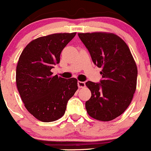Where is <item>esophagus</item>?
<instances>
[{"label":"esophagus","mask_w":151,"mask_h":151,"mask_svg":"<svg viewBox=\"0 0 151 151\" xmlns=\"http://www.w3.org/2000/svg\"><path fill=\"white\" fill-rule=\"evenodd\" d=\"M77 85H78L79 88H84V87L85 86V82L78 81L77 82Z\"/></svg>","instance_id":"esophagus-1"}]
</instances>
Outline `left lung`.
Listing matches in <instances>:
<instances>
[{"label": "left lung", "instance_id": "1", "mask_svg": "<svg viewBox=\"0 0 151 151\" xmlns=\"http://www.w3.org/2000/svg\"><path fill=\"white\" fill-rule=\"evenodd\" d=\"M93 62L102 68L99 83L88 81L91 97L85 102L88 115L101 121L121 115L136 91L137 68L129 47L113 33H78Z\"/></svg>", "mask_w": 151, "mask_h": 151}]
</instances>
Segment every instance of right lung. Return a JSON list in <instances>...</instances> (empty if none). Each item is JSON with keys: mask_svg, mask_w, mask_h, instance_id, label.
Instances as JSON below:
<instances>
[{"mask_svg": "<svg viewBox=\"0 0 151 151\" xmlns=\"http://www.w3.org/2000/svg\"><path fill=\"white\" fill-rule=\"evenodd\" d=\"M76 33H55L28 44L18 60L16 83L29 112L43 122H52L65 113L68 101L77 90L75 78L53 76L51 69L60 63V55Z\"/></svg>", "mask_w": 151, "mask_h": 151, "instance_id": "add662e5", "label": "right lung"}]
</instances>
